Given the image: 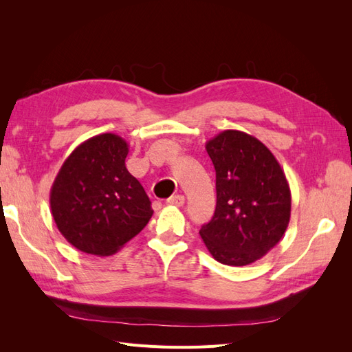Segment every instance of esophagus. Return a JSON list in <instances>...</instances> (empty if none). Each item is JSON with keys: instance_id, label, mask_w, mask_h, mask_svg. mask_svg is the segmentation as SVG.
<instances>
[{"instance_id": "34e87169", "label": "esophagus", "mask_w": 352, "mask_h": 352, "mask_svg": "<svg viewBox=\"0 0 352 352\" xmlns=\"http://www.w3.org/2000/svg\"><path fill=\"white\" fill-rule=\"evenodd\" d=\"M167 202H168L170 206L180 207V206L185 204V197L184 195H172V197L167 199Z\"/></svg>"}]
</instances>
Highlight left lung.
Returning <instances> with one entry per match:
<instances>
[{
  "mask_svg": "<svg viewBox=\"0 0 352 352\" xmlns=\"http://www.w3.org/2000/svg\"><path fill=\"white\" fill-rule=\"evenodd\" d=\"M216 168L217 204L199 235L221 264L247 265L278 243L291 219V189L278 160L257 138L223 131L206 144Z\"/></svg>",
  "mask_w": 352,
  "mask_h": 352,
  "instance_id": "left-lung-1",
  "label": "left lung"
}]
</instances>
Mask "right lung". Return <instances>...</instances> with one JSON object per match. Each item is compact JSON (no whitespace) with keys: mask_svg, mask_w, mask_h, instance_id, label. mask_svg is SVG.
I'll return each instance as SVG.
<instances>
[{"mask_svg":"<svg viewBox=\"0 0 352 352\" xmlns=\"http://www.w3.org/2000/svg\"><path fill=\"white\" fill-rule=\"evenodd\" d=\"M129 145L101 133L73 150L51 186V214L61 235L82 252L113 255L153 216L140 180L127 172Z\"/></svg>","mask_w":352,"mask_h":352,"instance_id":"add662e5","label":"right lung"}]
</instances>
